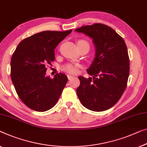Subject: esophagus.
<instances>
[{
	"instance_id": "1",
	"label": "esophagus",
	"mask_w": 147,
	"mask_h": 147,
	"mask_svg": "<svg viewBox=\"0 0 147 147\" xmlns=\"http://www.w3.org/2000/svg\"><path fill=\"white\" fill-rule=\"evenodd\" d=\"M73 77H74V76L71 75V74H69V75H68V78H69V80H71Z\"/></svg>"
}]
</instances>
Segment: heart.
Listing matches in <instances>:
<instances>
[{
    "label": "heart",
    "instance_id": "obj_1",
    "mask_svg": "<svg viewBox=\"0 0 147 147\" xmlns=\"http://www.w3.org/2000/svg\"><path fill=\"white\" fill-rule=\"evenodd\" d=\"M78 46L83 45H87L90 47V45L88 42L87 41L84 40V39H80V40L78 41L77 42ZM78 67L79 65H72V64H67L65 65L63 67V69L65 70V71L68 72V73H71V74H75L78 73Z\"/></svg>",
    "mask_w": 147,
    "mask_h": 147
}]
</instances>
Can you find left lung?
Returning a JSON list of instances; mask_svg holds the SVG:
<instances>
[{
  "instance_id": "obj_1",
  "label": "left lung",
  "mask_w": 147,
  "mask_h": 147,
  "mask_svg": "<svg viewBox=\"0 0 147 147\" xmlns=\"http://www.w3.org/2000/svg\"><path fill=\"white\" fill-rule=\"evenodd\" d=\"M93 39L95 57L87 72L80 76L76 94L85 108L102 111L113 107L121 97L129 75V58L124 39L109 26L96 23L75 30Z\"/></svg>"
}]
</instances>
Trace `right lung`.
<instances>
[{
  "label": "right lung",
  "instance_id": "1",
  "mask_svg": "<svg viewBox=\"0 0 147 147\" xmlns=\"http://www.w3.org/2000/svg\"><path fill=\"white\" fill-rule=\"evenodd\" d=\"M71 32L38 33L22 41L12 55L11 79L19 98L33 110L42 112L52 108L67 84L65 74H56L51 78L45 73L55 60L54 49Z\"/></svg>",
  "mask_w": 147,
  "mask_h": 147
}]
</instances>
